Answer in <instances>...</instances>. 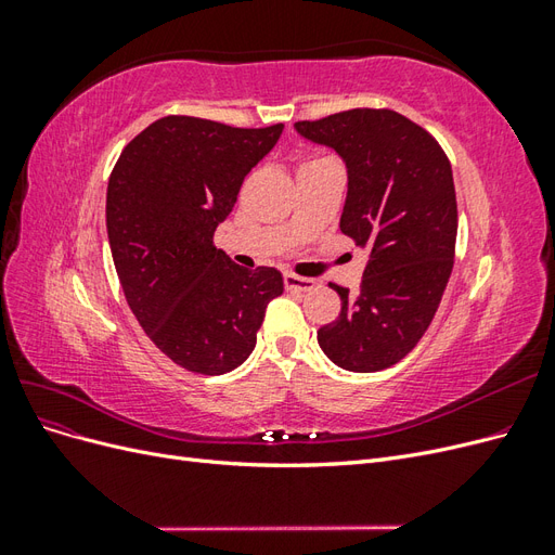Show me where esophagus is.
I'll return each mask as SVG.
<instances>
[{"label": "esophagus", "instance_id": "obj_1", "mask_svg": "<svg viewBox=\"0 0 555 555\" xmlns=\"http://www.w3.org/2000/svg\"><path fill=\"white\" fill-rule=\"evenodd\" d=\"M284 287L289 292H310L317 287V282L312 278H298L294 273H284Z\"/></svg>", "mask_w": 555, "mask_h": 555}]
</instances>
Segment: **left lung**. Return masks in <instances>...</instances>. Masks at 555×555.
<instances>
[{
	"mask_svg": "<svg viewBox=\"0 0 555 555\" xmlns=\"http://www.w3.org/2000/svg\"><path fill=\"white\" fill-rule=\"evenodd\" d=\"M294 129L343 157L340 231L367 249L357 294L331 284L343 310L317 331V343L343 371H384L422 340L451 275L459 229L451 164L426 129L389 108H354Z\"/></svg>",
	"mask_w": 555,
	"mask_h": 555,
	"instance_id": "8db88e82",
	"label": "left lung"
}]
</instances>
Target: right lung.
Returning <instances> with one entry per match:
<instances>
[{
	"mask_svg": "<svg viewBox=\"0 0 555 555\" xmlns=\"http://www.w3.org/2000/svg\"><path fill=\"white\" fill-rule=\"evenodd\" d=\"M282 129L166 115L111 173L106 229L127 304L147 338L192 373L238 367L257 345L266 306L284 292L275 268L247 271L212 245Z\"/></svg>",
	"mask_w": 555,
	"mask_h": 555,
	"instance_id": "right-lung-1",
	"label": "right lung"
}]
</instances>
